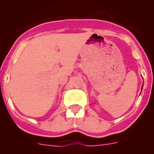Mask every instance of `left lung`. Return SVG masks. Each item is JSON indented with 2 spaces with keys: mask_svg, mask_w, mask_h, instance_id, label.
<instances>
[{
  "mask_svg": "<svg viewBox=\"0 0 154 154\" xmlns=\"http://www.w3.org/2000/svg\"><path fill=\"white\" fill-rule=\"evenodd\" d=\"M143 85H142V89H143Z\"/></svg>",
  "mask_w": 154,
  "mask_h": 154,
  "instance_id": "obj_1",
  "label": "left lung"
}]
</instances>
